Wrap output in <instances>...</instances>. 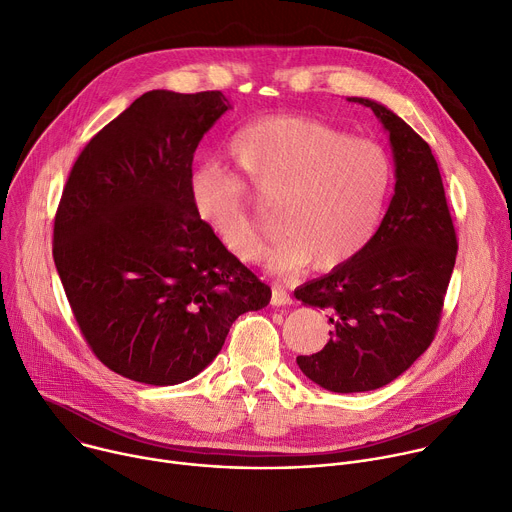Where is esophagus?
Masks as SVG:
<instances>
[{"label":"esophagus","mask_w":512,"mask_h":512,"mask_svg":"<svg viewBox=\"0 0 512 512\" xmlns=\"http://www.w3.org/2000/svg\"><path fill=\"white\" fill-rule=\"evenodd\" d=\"M292 302H294L292 296L282 286H273V290H271V306H290Z\"/></svg>","instance_id":"1"}]
</instances>
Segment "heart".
Listing matches in <instances>:
<instances>
[{
	"instance_id": "obj_1",
	"label": "heart",
	"mask_w": 512,
	"mask_h": 512,
	"mask_svg": "<svg viewBox=\"0 0 512 512\" xmlns=\"http://www.w3.org/2000/svg\"><path fill=\"white\" fill-rule=\"evenodd\" d=\"M228 153L261 198L277 200L282 235L263 255L271 273L292 275L312 261L335 269L376 239L394 190L382 145L314 118L269 116L232 136ZM190 200L228 253L247 263L261 257V228L237 173L218 161L200 163Z\"/></svg>"
}]
</instances>
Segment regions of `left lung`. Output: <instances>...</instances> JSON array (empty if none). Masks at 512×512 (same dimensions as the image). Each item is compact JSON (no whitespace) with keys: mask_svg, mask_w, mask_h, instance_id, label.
Masks as SVG:
<instances>
[{"mask_svg":"<svg viewBox=\"0 0 512 512\" xmlns=\"http://www.w3.org/2000/svg\"><path fill=\"white\" fill-rule=\"evenodd\" d=\"M347 100L369 108L388 132L396 185L367 249L294 292L304 306L327 310L333 324L324 349L296 363L308 380L339 394L382 388L427 351L457 255L431 147L384 104Z\"/></svg>","mask_w":512,"mask_h":512,"instance_id":"obj_1","label":"left lung"}]
</instances>
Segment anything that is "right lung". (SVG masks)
I'll list each match as a JSON object with an SVG mask.
<instances>
[{
    "mask_svg": "<svg viewBox=\"0 0 512 512\" xmlns=\"http://www.w3.org/2000/svg\"><path fill=\"white\" fill-rule=\"evenodd\" d=\"M230 108L222 91H147L77 157L53 257L91 351L151 386L196 378L271 290L228 253L190 200L194 153Z\"/></svg>",
    "mask_w": 512,
    "mask_h": 512,
    "instance_id": "add662e5",
    "label": "right lung"
}]
</instances>
